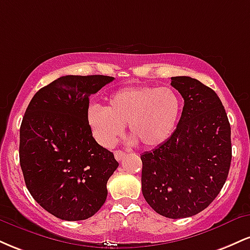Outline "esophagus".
<instances>
[{
	"instance_id": "esophagus-1",
	"label": "esophagus",
	"mask_w": 250,
	"mask_h": 250,
	"mask_svg": "<svg viewBox=\"0 0 250 250\" xmlns=\"http://www.w3.org/2000/svg\"><path fill=\"white\" fill-rule=\"evenodd\" d=\"M125 153H123L122 150H115L114 151V156H115V159L117 160V161H120V160H122L123 157H125Z\"/></svg>"
}]
</instances>
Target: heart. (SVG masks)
Here are the masks:
<instances>
[{
	"instance_id": "heart-1",
	"label": "heart",
	"mask_w": 250,
	"mask_h": 250,
	"mask_svg": "<svg viewBox=\"0 0 250 250\" xmlns=\"http://www.w3.org/2000/svg\"><path fill=\"white\" fill-rule=\"evenodd\" d=\"M181 113V100L173 89L154 85H131L115 91L108 107L93 103L87 121L94 139L110 148L128 123L130 142L147 148L161 146L174 133Z\"/></svg>"
}]
</instances>
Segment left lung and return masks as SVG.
Returning a JSON list of instances; mask_svg holds the SVG:
<instances>
[{
	"instance_id": "1",
	"label": "left lung",
	"mask_w": 250,
	"mask_h": 250,
	"mask_svg": "<svg viewBox=\"0 0 250 250\" xmlns=\"http://www.w3.org/2000/svg\"><path fill=\"white\" fill-rule=\"evenodd\" d=\"M185 100L168 141L141 155L142 194L162 216L199 214L219 195L231 162L230 125L211 88L189 76L171 77Z\"/></svg>"
}]
</instances>
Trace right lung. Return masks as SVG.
<instances>
[{
	"label": "right lung",
	"instance_id": "add662e5",
	"mask_svg": "<svg viewBox=\"0 0 250 250\" xmlns=\"http://www.w3.org/2000/svg\"><path fill=\"white\" fill-rule=\"evenodd\" d=\"M114 80L67 75L34 95L20 128V165L43 209L65 221L96 214L119 162L95 141L87 121L89 96Z\"/></svg>",
	"mask_w": 250,
	"mask_h": 250
}]
</instances>
